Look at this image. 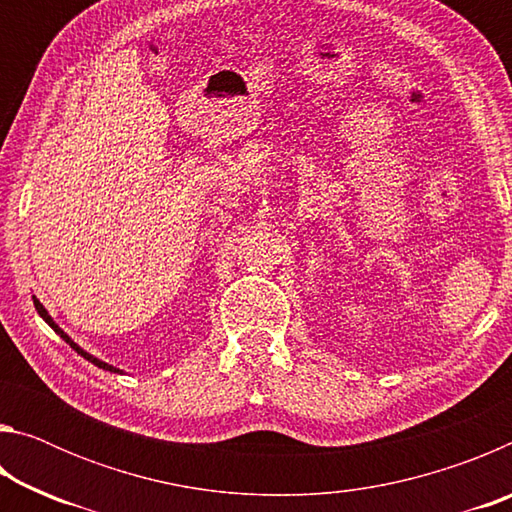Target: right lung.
I'll return each instance as SVG.
<instances>
[{"mask_svg": "<svg viewBox=\"0 0 512 512\" xmlns=\"http://www.w3.org/2000/svg\"><path fill=\"white\" fill-rule=\"evenodd\" d=\"M33 305H36V309H38V314L42 316V318H45V323L51 327V329H54V332L56 334H60V339H63L65 343H69V348H74L76 352H79L81 354V357L83 359H88V361H92L94 363V366H99V368H103V370H110V372H119L115 366H110V363H106V361H99L97 357H92V354L90 352H85L83 348H79V345H76L72 339H69V336L63 332V329H60L56 323H54V318H51L49 314H47V309L45 307H42L40 305V300L36 298V296H33Z\"/></svg>", "mask_w": 512, "mask_h": 512, "instance_id": "1", "label": "right lung"}]
</instances>
